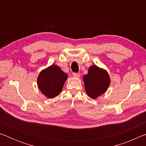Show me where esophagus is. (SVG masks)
<instances>
[{"label":"esophagus","instance_id":"esophagus-1","mask_svg":"<svg viewBox=\"0 0 146 146\" xmlns=\"http://www.w3.org/2000/svg\"><path fill=\"white\" fill-rule=\"evenodd\" d=\"M73 76H74V77H75V78H79V77H80V74L76 73H73Z\"/></svg>","mask_w":146,"mask_h":146}]
</instances>
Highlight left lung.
<instances>
[{"instance_id": "left-lung-1", "label": "left lung", "mask_w": 146, "mask_h": 146, "mask_svg": "<svg viewBox=\"0 0 146 146\" xmlns=\"http://www.w3.org/2000/svg\"><path fill=\"white\" fill-rule=\"evenodd\" d=\"M83 82L87 95L92 99H96L108 90L111 80L107 71L93 65L89 68L87 75L83 76Z\"/></svg>"}]
</instances>
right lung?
Listing matches in <instances>:
<instances>
[{
	"mask_svg": "<svg viewBox=\"0 0 146 146\" xmlns=\"http://www.w3.org/2000/svg\"><path fill=\"white\" fill-rule=\"evenodd\" d=\"M68 76L59 66L52 64L42 70L37 77L39 90L47 98H53L61 93Z\"/></svg>",
	"mask_w": 146,
	"mask_h": 146,
	"instance_id": "obj_1",
	"label": "right lung"
}]
</instances>
